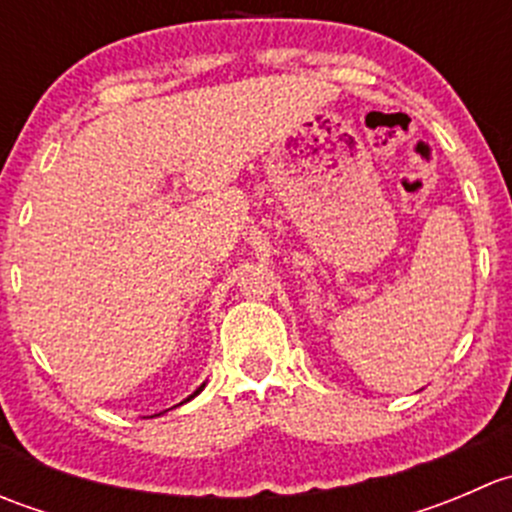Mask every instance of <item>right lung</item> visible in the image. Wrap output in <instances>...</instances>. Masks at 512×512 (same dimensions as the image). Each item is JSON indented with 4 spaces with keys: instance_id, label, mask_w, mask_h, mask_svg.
I'll return each instance as SVG.
<instances>
[{
    "instance_id": "right-lung-1",
    "label": "right lung",
    "mask_w": 512,
    "mask_h": 512,
    "mask_svg": "<svg viewBox=\"0 0 512 512\" xmlns=\"http://www.w3.org/2000/svg\"><path fill=\"white\" fill-rule=\"evenodd\" d=\"M203 389H205V384H200V386H198V389H195V391H193V394H190V396H188V399H185V401H180V404H178V406L188 404V401H190V399H195V396H198V394H200V391H203Z\"/></svg>"
}]
</instances>
